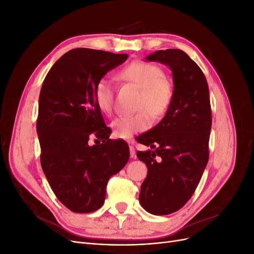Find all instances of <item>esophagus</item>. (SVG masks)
<instances>
[{
	"label": "esophagus",
	"instance_id": "34e87169",
	"mask_svg": "<svg viewBox=\"0 0 254 254\" xmlns=\"http://www.w3.org/2000/svg\"><path fill=\"white\" fill-rule=\"evenodd\" d=\"M129 151H130V157L132 159H135V149L133 147V145H129Z\"/></svg>",
	"mask_w": 254,
	"mask_h": 254
}]
</instances>
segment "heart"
Returning a JSON list of instances; mask_svg holds the SVG:
<instances>
[{"instance_id":"obj_1","label":"heart","mask_w":254,"mask_h":254,"mask_svg":"<svg viewBox=\"0 0 254 254\" xmlns=\"http://www.w3.org/2000/svg\"><path fill=\"white\" fill-rule=\"evenodd\" d=\"M120 77L140 88L139 104L134 114L121 115L112 122L113 133L120 139H130L133 134L147 130L152 116L161 118L170 110L175 96L173 81L164 76L159 65L144 60H135L120 72ZM93 97L98 109L105 114L113 110L114 86L110 78H99L93 88Z\"/></svg>"}]
</instances>
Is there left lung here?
<instances>
[{
  "label": "left lung",
  "instance_id": "8db88e82",
  "mask_svg": "<svg viewBox=\"0 0 254 254\" xmlns=\"http://www.w3.org/2000/svg\"><path fill=\"white\" fill-rule=\"evenodd\" d=\"M146 59L171 67L175 96L162 121L136 139L152 149L136 152L148 170L139 198L148 213L168 215L193 196L209 161V86L201 68L181 50L157 51Z\"/></svg>",
  "mask_w": 254,
  "mask_h": 254
}]
</instances>
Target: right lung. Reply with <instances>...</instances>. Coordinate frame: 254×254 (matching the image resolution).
Listing matches in <instances>:
<instances>
[{"instance_id": "1", "label": "right lung", "mask_w": 254, "mask_h": 254, "mask_svg": "<svg viewBox=\"0 0 254 254\" xmlns=\"http://www.w3.org/2000/svg\"><path fill=\"white\" fill-rule=\"evenodd\" d=\"M127 57L74 49L54 64L43 81L37 119L40 162L54 194L72 212L98 210L110 177L128 162V144L109 139L111 129L93 97L96 81ZM93 136L102 143L91 146Z\"/></svg>"}]
</instances>
